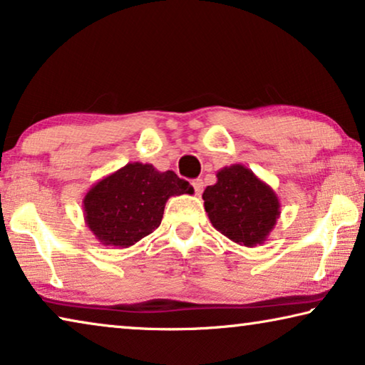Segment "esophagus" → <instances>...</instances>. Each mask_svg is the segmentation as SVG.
Wrapping results in <instances>:
<instances>
[{"label": "esophagus", "mask_w": 365, "mask_h": 365, "mask_svg": "<svg viewBox=\"0 0 365 365\" xmlns=\"http://www.w3.org/2000/svg\"><path fill=\"white\" fill-rule=\"evenodd\" d=\"M193 188H195V193L197 195H201V192H203V180L201 178H195V180L192 182Z\"/></svg>", "instance_id": "esophagus-1"}]
</instances>
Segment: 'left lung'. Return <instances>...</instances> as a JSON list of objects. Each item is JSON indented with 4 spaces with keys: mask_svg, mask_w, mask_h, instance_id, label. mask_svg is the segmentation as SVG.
Instances as JSON below:
<instances>
[{
    "mask_svg": "<svg viewBox=\"0 0 365 365\" xmlns=\"http://www.w3.org/2000/svg\"><path fill=\"white\" fill-rule=\"evenodd\" d=\"M203 192L205 211L217 231L246 247L260 246L280 217V200L270 185L241 164L222 167Z\"/></svg>",
    "mask_w": 365,
    "mask_h": 365,
    "instance_id": "8db88e82",
    "label": "left lung"
}]
</instances>
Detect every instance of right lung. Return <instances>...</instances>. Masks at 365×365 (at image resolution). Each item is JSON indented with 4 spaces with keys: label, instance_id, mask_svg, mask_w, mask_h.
I'll list each match as a JSON object with an SVG mask.
<instances>
[{
    "label": "right lung",
    "instance_id": "add662e5",
    "mask_svg": "<svg viewBox=\"0 0 365 365\" xmlns=\"http://www.w3.org/2000/svg\"><path fill=\"white\" fill-rule=\"evenodd\" d=\"M192 195L193 187L175 172L129 162L103 177L83 197L88 230L103 246L126 249L160 226L167 200Z\"/></svg>",
    "mask_w": 365,
    "mask_h": 365
}]
</instances>
